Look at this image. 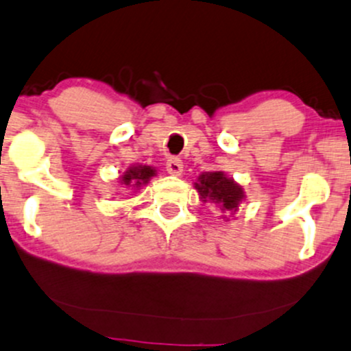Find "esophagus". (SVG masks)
<instances>
[{
  "instance_id": "34e87169",
  "label": "esophagus",
  "mask_w": 351,
  "mask_h": 351,
  "mask_svg": "<svg viewBox=\"0 0 351 351\" xmlns=\"http://www.w3.org/2000/svg\"><path fill=\"white\" fill-rule=\"evenodd\" d=\"M165 169H167L169 174L180 176L182 174V160L179 157H171V159L165 162Z\"/></svg>"
}]
</instances>
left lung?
Returning a JSON list of instances; mask_svg holds the SVG:
<instances>
[{
    "label": "left lung",
    "instance_id": "8db88e82",
    "mask_svg": "<svg viewBox=\"0 0 351 351\" xmlns=\"http://www.w3.org/2000/svg\"><path fill=\"white\" fill-rule=\"evenodd\" d=\"M195 189L204 199H210L213 202L219 204L222 210H232L244 197L241 189L234 180L224 177L221 172H210V174L201 176L199 184H195Z\"/></svg>",
    "mask_w": 351,
    "mask_h": 351
}]
</instances>
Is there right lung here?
Here are the masks:
<instances>
[{"label": "right lung", "instance_id": "right-lung-1", "mask_svg": "<svg viewBox=\"0 0 351 351\" xmlns=\"http://www.w3.org/2000/svg\"><path fill=\"white\" fill-rule=\"evenodd\" d=\"M154 174H156V171H154V169H150L149 165H138V167L129 169V171L123 174L122 179H123V184H125V186L138 187V186H142V184H145Z\"/></svg>", "mask_w": 351, "mask_h": 351}]
</instances>
